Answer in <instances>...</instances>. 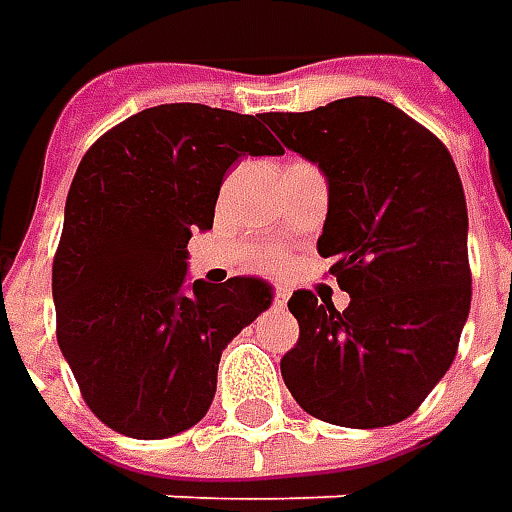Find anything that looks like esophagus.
I'll list each match as a JSON object with an SVG mask.
<instances>
[{
  "label": "esophagus",
  "mask_w": 512,
  "mask_h": 512,
  "mask_svg": "<svg viewBox=\"0 0 512 512\" xmlns=\"http://www.w3.org/2000/svg\"><path fill=\"white\" fill-rule=\"evenodd\" d=\"M287 299H290V290H287V287H279V290H276V307H279V310L287 307Z\"/></svg>",
  "instance_id": "obj_1"
}]
</instances>
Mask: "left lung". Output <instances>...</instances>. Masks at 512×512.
<instances>
[{"label":"left lung","instance_id":"obj_1","mask_svg":"<svg viewBox=\"0 0 512 512\" xmlns=\"http://www.w3.org/2000/svg\"><path fill=\"white\" fill-rule=\"evenodd\" d=\"M282 145L319 165V253L350 305L290 296L299 342L282 379L302 410L339 427L404 422L456 359L470 313L467 205L442 142L376 96L262 113Z\"/></svg>","mask_w":512,"mask_h":512}]
</instances>
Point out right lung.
Returning <instances> with one entry per match:
<instances>
[{
  "mask_svg": "<svg viewBox=\"0 0 512 512\" xmlns=\"http://www.w3.org/2000/svg\"><path fill=\"white\" fill-rule=\"evenodd\" d=\"M262 116L159 105L108 130L70 182L53 259L56 339L96 419L130 439L202 422L222 350L273 302L256 276L187 282L227 168L282 156Z\"/></svg>",
  "mask_w": 512,
  "mask_h": 512,
  "instance_id": "right-lung-1",
  "label": "right lung"
}]
</instances>
